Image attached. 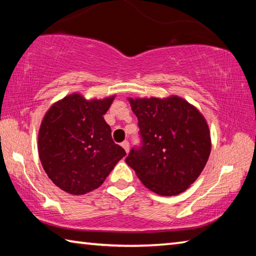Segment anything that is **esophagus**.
I'll return each mask as SVG.
<instances>
[{"label": "esophagus", "instance_id": "34e87169", "mask_svg": "<svg viewBox=\"0 0 256 256\" xmlns=\"http://www.w3.org/2000/svg\"><path fill=\"white\" fill-rule=\"evenodd\" d=\"M120 146H123V149L126 151V154H128V151H130V144H128V141H123L122 144H120Z\"/></svg>", "mask_w": 256, "mask_h": 256}]
</instances>
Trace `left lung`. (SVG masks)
<instances>
[{
  "mask_svg": "<svg viewBox=\"0 0 256 256\" xmlns=\"http://www.w3.org/2000/svg\"><path fill=\"white\" fill-rule=\"evenodd\" d=\"M138 118L142 146L125 162L146 188L162 196H178L200 176L209 159L208 123L184 98H128Z\"/></svg>",
  "mask_w": 256,
  "mask_h": 256,
  "instance_id": "obj_1",
  "label": "left lung"
}]
</instances>
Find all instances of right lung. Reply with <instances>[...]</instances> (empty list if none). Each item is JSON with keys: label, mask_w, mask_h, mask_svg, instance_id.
<instances>
[{"label": "right lung", "mask_w": 256, "mask_h": 256, "mask_svg": "<svg viewBox=\"0 0 256 256\" xmlns=\"http://www.w3.org/2000/svg\"><path fill=\"white\" fill-rule=\"evenodd\" d=\"M115 96L86 99L72 94L46 112L38 133V154L50 180L82 196L98 188L124 156L104 120Z\"/></svg>", "instance_id": "right-lung-1"}]
</instances>
